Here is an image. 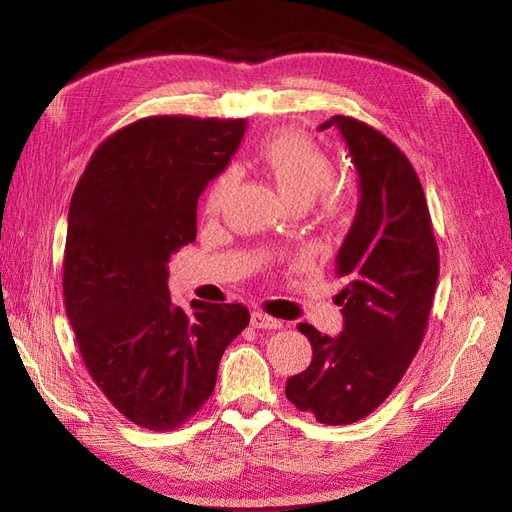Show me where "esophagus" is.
Wrapping results in <instances>:
<instances>
[{
	"mask_svg": "<svg viewBox=\"0 0 512 512\" xmlns=\"http://www.w3.org/2000/svg\"><path fill=\"white\" fill-rule=\"evenodd\" d=\"M252 327L254 329H280L282 327V320H277L269 314H262V312H252Z\"/></svg>",
	"mask_w": 512,
	"mask_h": 512,
	"instance_id": "34e87169",
	"label": "esophagus"
}]
</instances>
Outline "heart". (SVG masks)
I'll use <instances>...</instances> for the list:
<instances>
[{"label":"heart","mask_w":512,"mask_h":512,"mask_svg":"<svg viewBox=\"0 0 512 512\" xmlns=\"http://www.w3.org/2000/svg\"><path fill=\"white\" fill-rule=\"evenodd\" d=\"M258 156L267 175L294 205L312 203L322 192L324 211L335 213L344 207V194L331 185L335 175L333 158L316 143L309 141L305 134L294 130L275 132L260 145ZM237 179L239 177L235 168L224 170L215 179L205 203L209 215H218L224 209L226 200L235 190Z\"/></svg>","instance_id":"obj_1"}]
</instances>
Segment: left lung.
<instances>
[{"mask_svg":"<svg viewBox=\"0 0 512 512\" xmlns=\"http://www.w3.org/2000/svg\"><path fill=\"white\" fill-rule=\"evenodd\" d=\"M359 173V207L335 258L344 290V331L322 335L301 322L312 363L286 382V397L324 425L374 412L404 378L421 348L436 292L440 256L423 185L410 160L367 123L333 115Z\"/></svg>","mask_w":512,"mask_h":512,"instance_id":"8db88e82","label":"left lung"}]
</instances>
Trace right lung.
<instances>
[{
  "mask_svg": "<svg viewBox=\"0 0 512 512\" xmlns=\"http://www.w3.org/2000/svg\"><path fill=\"white\" fill-rule=\"evenodd\" d=\"M245 119L160 115L108 136L76 183L64 254L66 314L85 367L138 427L183 425L211 397L241 303L173 305L168 260L196 239V205Z\"/></svg>",
  "mask_w": 512,
  "mask_h": 512,
  "instance_id": "add662e5",
  "label": "right lung"
}]
</instances>
